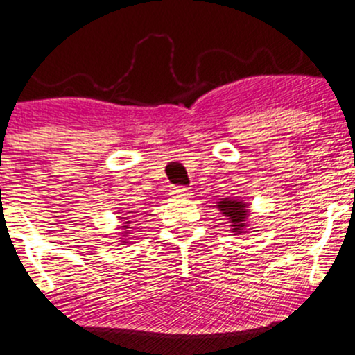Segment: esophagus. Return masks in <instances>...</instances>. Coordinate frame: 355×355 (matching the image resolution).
<instances>
[{"label": "esophagus", "instance_id": "34e87169", "mask_svg": "<svg viewBox=\"0 0 355 355\" xmlns=\"http://www.w3.org/2000/svg\"><path fill=\"white\" fill-rule=\"evenodd\" d=\"M172 193L177 196H190L191 191H190V189H187V187H175V189L172 190Z\"/></svg>", "mask_w": 355, "mask_h": 355}]
</instances>
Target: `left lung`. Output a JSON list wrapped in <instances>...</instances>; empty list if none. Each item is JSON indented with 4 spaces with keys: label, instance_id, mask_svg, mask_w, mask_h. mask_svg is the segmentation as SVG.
I'll list each match as a JSON object with an SVG mask.
<instances>
[{
    "label": "left lung",
    "instance_id": "8db88e82",
    "mask_svg": "<svg viewBox=\"0 0 355 355\" xmlns=\"http://www.w3.org/2000/svg\"><path fill=\"white\" fill-rule=\"evenodd\" d=\"M216 208H218L225 216H228L230 223H232L230 225L232 226L230 232L234 234L246 233L248 218H250V205L243 202V200L221 198V202L216 203Z\"/></svg>",
    "mask_w": 355,
    "mask_h": 355
}]
</instances>
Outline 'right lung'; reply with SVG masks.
<instances>
[{"label":"right lung","instance_id":"right-lung-1","mask_svg":"<svg viewBox=\"0 0 355 355\" xmlns=\"http://www.w3.org/2000/svg\"><path fill=\"white\" fill-rule=\"evenodd\" d=\"M125 220V218H123ZM129 228H130V221H123V225L121 226V230H122V233H121V245H127V243H129Z\"/></svg>","mask_w":355,"mask_h":355}]
</instances>
